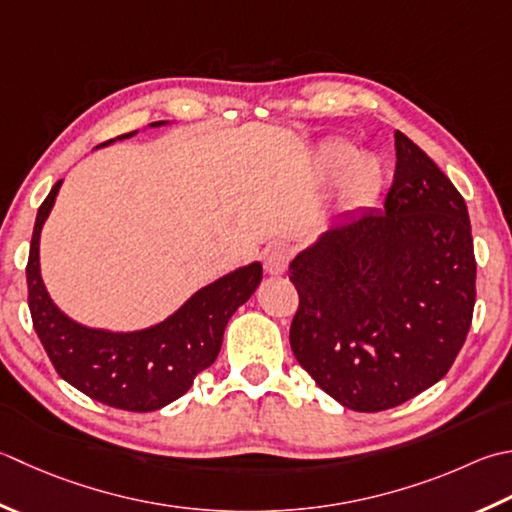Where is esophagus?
<instances>
[{
    "instance_id": "esophagus-1",
    "label": "esophagus",
    "mask_w": 512,
    "mask_h": 512,
    "mask_svg": "<svg viewBox=\"0 0 512 512\" xmlns=\"http://www.w3.org/2000/svg\"><path fill=\"white\" fill-rule=\"evenodd\" d=\"M290 259H293V253L286 246H273L264 253V268L268 275H282L288 268Z\"/></svg>"
}]
</instances>
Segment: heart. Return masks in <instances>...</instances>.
I'll return each mask as SVG.
<instances>
[{"instance_id":"b5f03b06","label":"heart","mask_w":512,"mask_h":512,"mask_svg":"<svg viewBox=\"0 0 512 512\" xmlns=\"http://www.w3.org/2000/svg\"><path fill=\"white\" fill-rule=\"evenodd\" d=\"M357 159V148L344 139H333L324 144L317 153V170L324 177H339L348 170L346 195L357 202L373 197L379 182H382V168L375 159Z\"/></svg>"}]
</instances>
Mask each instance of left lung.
I'll list each match as a JSON object with an SVG mask.
<instances>
[{"instance_id": "obj_1", "label": "left lung", "mask_w": 512, "mask_h": 512, "mask_svg": "<svg viewBox=\"0 0 512 512\" xmlns=\"http://www.w3.org/2000/svg\"><path fill=\"white\" fill-rule=\"evenodd\" d=\"M384 210L330 228L290 264V348L346 408L379 413L437 384L473 324L477 262L464 197L395 130Z\"/></svg>"}]
</instances>
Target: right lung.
Segmentation results:
<instances>
[{
    "mask_svg": "<svg viewBox=\"0 0 512 512\" xmlns=\"http://www.w3.org/2000/svg\"><path fill=\"white\" fill-rule=\"evenodd\" d=\"M59 186L62 179L37 210L26 264L30 317L50 364L70 386L119 410L148 413L175 402L217 359L230 315L262 282V264L217 279L190 297L173 317L142 333L117 335L79 326L50 302L39 275V233Z\"/></svg>",
    "mask_w": 512,
    "mask_h": 512,
    "instance_id": "add662e5",
    "label": "right lung"
}]
</instances>
